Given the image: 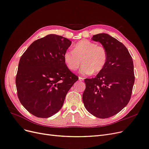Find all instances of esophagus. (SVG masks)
<instances>
[{
  "label": "esophagus",
  "mask_w": 149,
  "mask_h": 149,
  "mask_svg": "<svg viewBox=\"0 0 149 149\" xmlns=\"http://www.w3.org/2000/svg\"><path fill=\"white\" fill-rule=\"evenodd\" d=\"M79 80L80 81H82L84 80V78H82V77H81V76H79Z\"/></svg>",
  "instance_id": "esophagus-1"
}]
</instances>
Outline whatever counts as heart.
<instances>
[{"label": "heart", "instance_id": "1", "mask_svg": "<svg viewBox=\"0 0 149 149\" xmlns=\"http://www.w3.org/2000/svg\"><path fill=\"white\" fill-rule=\"evenodd\" d=\"M63 61L68 68L72 71L77 70L82 63L81 73L83 75L98 73L107 63V52L104 47L83 40L74 45L73 51H65Z\"/></svg>", "mask_w": 149, "mask_h": 149}]
</instances>
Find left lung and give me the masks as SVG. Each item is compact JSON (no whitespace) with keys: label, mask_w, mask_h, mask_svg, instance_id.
I'll list each match as a JSON object with an SVG mask.
<instances>
[{"label":"left lung","mask_w":149,"mask_h":149,"mask_svg":"<svg viewBox=\"0 0 149 149\" xmlns=\"http://www.w3.org/2000/svg\"><path fill=\"white\" fill-rule=\"evenodd\" d=\"M92 39L107 52V63L95 78L85 79L83 101L86 109L98 118L118 114L129 103L135 81L132 58L124 44L107 33Z\"/></svg>","instance_id":"left-lung-1"}]
</instances>
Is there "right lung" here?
Listing matches in <instances>:
<instances>
[{"instance_id": "1", "label": "right lung", "mask_w": 149, "mask_h": 149, "mask_svg": "<svg viewBox=\"0 0 149 149\" xmlns=\"http://www.w3.org/2000/svg\"><path fill=\"white\" fill-rule=\"evenodd\" d=\"M71 43L61 36L48 35L33 42L20 58L15 79L17 96L36 117L47 118L57 113L78 79L63 61Z\"/></svg>"}]
</instances>
